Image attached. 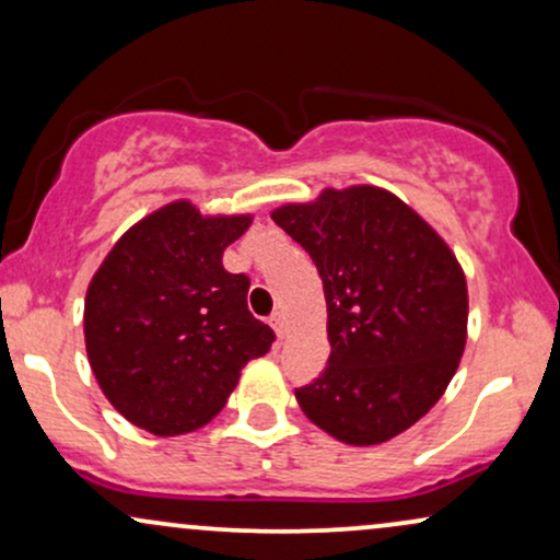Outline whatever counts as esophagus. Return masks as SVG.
<instances>
[{
    "label": "esophagus",
    "mask_w": 560,
    "mask_h": 560,
    "mask_svg": "<svg viewBox=\"0 0 560 560\" xmlns=\"http://www.w3.org/2000/svg\"><path fill=\"white\" fill-rule=\"evenodd\" d=\"M271 326H273V331L279 334V339H284V334H287V318H284V313H281V310H276V313L271 315Z\"/></svg>",
    "instance_id": "esophagus-1"
}]
</instances>
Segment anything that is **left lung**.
Here are the masks:
<instances>
[{"mask_svg":"<svg viewBox=\"0 0 560 560\" xmlns=\"http://www.w3.org/2000/svg\"><path fill=\"white\" fill-rule=\"evenodd\" d=\"M271 219L310 253L328 310V365L294 390L336 441L375 446L448 388L467 345V279L446 240L394 192L326 187Z\"/></svg>","mask_w":560,"mask_h":560,"instance_id":"8db88e82","label":"left lung"}]
</instances>
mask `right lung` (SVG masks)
<instances>
[{"mask_svg":"<svg viewBox=\"0 0 560 560\" xmlns=\"http://www.w3.org/2000/svg\"><path fill=\"white\" fill-rule=\"evenodd\" d=\"M250 213L206 215L174 200L132 224L85 294V352L101 390L132 425L182 435L221 412L273 331L247 310L250 279L224 250Z\"/></svg>","mask_w":560,"mask_h":560,"instance_id":"right-lung-1","label":"right lung"}]
</instances>
